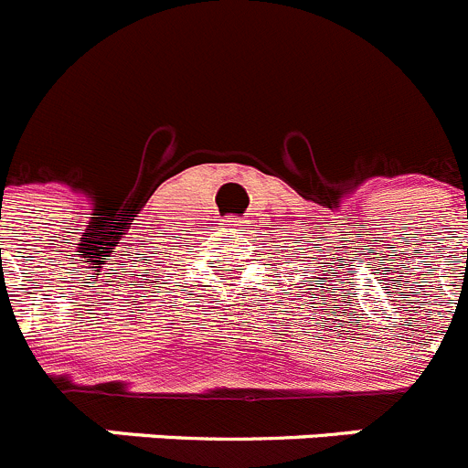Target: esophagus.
I'll use <instances>...</instances> for the list:
<instances>
[{
  "mask_svg": "<svg viewBox=\"0 0 468 468\" xmlns=\"http://www.w3.org/2000/svg\"><path fill=\"white\" fill-rule=\"evenodd\" d=\"M244 224H247L244 218H226L224 226H229L230 230H239V226H244Z\"/></svg>",
  "mask_w": 468,
  "mask_h": 468,
  "instance_id": "1",
  "label": "esophagus"
}]
</instances>
